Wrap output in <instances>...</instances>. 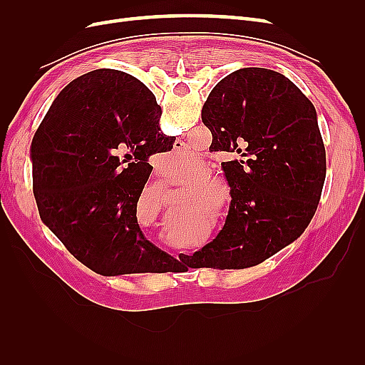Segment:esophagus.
Returning a JSON list of instances; mask_svg holds the SVG:
<instances>
[{"mask_svg": "<svg viewBox=\"0 0 365 365\" xmlns=\"http://www.w3.org/2000/svg\"><path fill=\"white\" fill-rule=\"evenodd\" d=\"M173 149H175V152H184V149H185V145L184 143H181V141H176L175 143V146H173Z\"/></svg>", "mask_w": 365, "mask_h": 365, "instance_id": "1", "label": "esophagus"}]
</instances>
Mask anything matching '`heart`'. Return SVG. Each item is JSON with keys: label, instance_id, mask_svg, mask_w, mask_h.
<instances>
[{"label": "heart", "instance_id": "b5f03b06", "mask_svg": "<svg viewBox=\"0 0 365 365\" xmlns=\"http://www.w3.org/2000/svg\"><path fill=\"white\" fill-rule=\"evenodd\" d=\"M195 161L192 157H187V161ZM210 175V170L207 165H200L195 172H193V178H197V181L193 182V189L196 192H200L201 195H205L207 200L210 196L216 197L220 204H227L231 200V190L228 184L220 180L219 176H207Z\"/></svg>", "mask_w": 365, "mask_h": 365}]
</instances>
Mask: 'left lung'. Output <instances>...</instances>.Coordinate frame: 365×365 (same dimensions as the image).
<instances>
[{"label": "left lung", "instance_id": "obj_1", "mask_svg": "<svg viewBox=\"0 0 365 365\" xmlns=\"http://www.w3.org/2000/svg\"><path fill=\"white\" fill-rule=\"evenodd\" d=\"M202 121L231 189L224 228L193 256V268L256 267L303 235L322 197L326 150L312 102L283 74L240 68L208 94ZM36 197V195H35Z\"/></svg>", "mask_w": 365, "mask_h": 365}]
</instances>
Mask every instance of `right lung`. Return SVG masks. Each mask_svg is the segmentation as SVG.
<instances>
[{
  "instance_id": "1",
  "label": "right lung",
  "mask_w": 365,
  "mask_h": 365,
  "mask_svg": "<svg viewBox=\"0 0 365 365\" xmlns=\"http://www.w3.org/2000/svg\"><path fill=\"white\" fill-rule=\"evenodd\" d=\"M160 117L145 83L101 68L63 88L33 137V193L42 222L97 274L165 272L170 262L137 220L152 172L148 158L175 143L160 132Z\"/></svg>"
}]
</instances>
